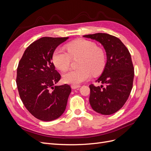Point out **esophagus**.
<instances>
[{"instance_id": "34e87169", "label": "esophagus", "mask_w": 151, "mask_h": 151, "mask_svg": "<svg viewBox=\"0 0 151 151\" xmlns=\"http://www.w3.org/2000/svg\"><path fill=\"white\" fill-rule=\"evenodd\" d=\"M81 86L80 85H72L71 86V88L73 89H77L80 88Z\"/></svg>"}]
</instances>
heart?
Here are the masks:
<instances>
[{"mask_svg": "<svg viewBox=\"0 0 151 151\" xmlns=\"http://www.w3.org/2000/svg\"><path fill=\"white\" fill-rule=\"evenodd\" d=\"M68 52L60 48L55 50L52 60L58 70L66 71L70 67L72 58L81 57L79 68L72 70L63 76L65 83L77 85L87 81L92 74L101 73L106 65V56L103 50L89 40L79 39L67 44Z\"/></svg>", "mask_w": 151, "mask_h": 151, "instance_id": "1", "label": "heart"}]
</instances>
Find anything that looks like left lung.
I'll return each instance as SVG.
<instances>
[{
    "label": "left lung",
    "instance_id": "1",
    "mask_svg": "<svg viewBox=\"0 0 151 151\" xmlns=\"http://www.w3.org/2000/svg\"><path fill=\"white\" fill-rule=\"evenodd\" d=\"M83 37L101 43L107 57L104 70L96 80L105 87L89 86L91 106L98 113L111 115L123 107L133 86L134 68L130 53L119 38L109 34L98 33Z\"/></svg>",
    "mask_w": 151,
    "mask_h": 151
}]
</instances>
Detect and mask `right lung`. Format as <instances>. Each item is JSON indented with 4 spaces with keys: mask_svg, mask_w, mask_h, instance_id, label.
Segmentation results:
<instances>
[{
    "mask_svg": "<svg viewBox=\"0 0 151 151\" xmlns=\"http://www.w3.org/2000/svg\"><path fill=\"white\" fill-rule=\"evenodd\" d=\"M68 38H40L26 49L18 64L16 84L19 96L26 109L38 120H55L66 108L70 86H55L61 76L52 60L55 50Z\"/></svg>",
    "mask_w": 151,
    "mask_h": 151,
    "instance_id": "1",
    "label": "right lung"
}]
</instances>
